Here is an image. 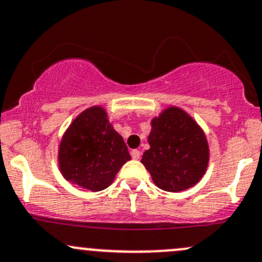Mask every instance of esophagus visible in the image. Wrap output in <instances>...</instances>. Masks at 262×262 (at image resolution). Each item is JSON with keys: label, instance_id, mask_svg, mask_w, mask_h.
Instances as JSON below:
<instances>
[{"label": "esophagus", "instance_id": "1", "mask_svg": "<svg viewBox=\"0 0 262 262\" xmlns=\"http://www.w3.org/2000/svg\"><path fill=\"white\" fill-rule=\"evenodd\" d=\"M130 156L133 159H139L140 158V152L138 149H133L130 152Z\"/></svg>", "mask_w": 262, "mask_h": 262}]
</instances>
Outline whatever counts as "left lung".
<instances>
[{"label":"left lung","instance_id":"obj_1","mask_svg":"<svg viewBox=\"0 0 262 262\" xmlns=\"http://www.w3.org/2000/svg\"><path fill=\"white\" fill-rule=\"evenodd\" d=\"M148 143L150 148L140 162L163 191L188 189L205 174L210 158L207 139L182 109L170 106L154 118Z\"/></svg>","mask_w":262,"mask_h":262}]
</instances>
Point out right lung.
I'll list each match as a JSON object with an SVG mask.
<instances>
[{
	"mask_svg": "<svg viewBox=\"0 0 262 262\" xmlns=\"http://www.w3.org/2000/svg\"><path fill=\"white\" fill-rule=\"evenodd\" d=\"M128 161V148L101 106L84 110L60 143L59 167L64 178L92 192L110 186Z\"/></svg>",
	"mask_w": 262,
	"mask_h": 262,
	"instance_id": "add662e5",
	"label": "right lung"
}]
</instances>
